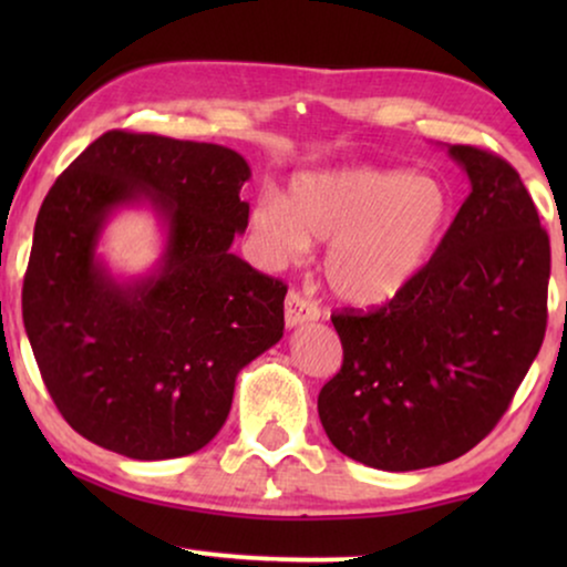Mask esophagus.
Segmentation results:
<instances>
[{
	"mask_svg": "<svg viewBox=\"0 0 567 567\" xmlns=\"http://www.w3.org/2000/svg\"><path fill=\"white\" fill-rule=\"evenodd\" d=\"M320 317V307L315 305L312 299H307L305 293L291 289L286 293V305H284V320L286 328H297L301 322H312Z\"/></svg>",
	"mask_w": 567,
	"mask_h": 567,
	"instance_id": "34e87169",
	"label": "esophagus"
}]
</instances>
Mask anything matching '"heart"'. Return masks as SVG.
Instances as JSON below:
<instances>
[{
	"instance_id": "b5f03b06",
	"label": "heart",
	"mask_w": 567,
	"mask_h": 567,
	"mask_svg": "<svg viewBox=\"0 0 567 567\" xmlns=\"http://www.w3.org/2000/svg\"><path fill=\"white\" fill-rule=\"evenodd\" d=\"M454 216L444 181L402 167H340L297 175L289 196L266 190L250 229L274 266L328 243L322 270L336 297L374 307L400 297L429 268Z\"/></svg>"
}]
</instances>
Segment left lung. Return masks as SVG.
<instances>
[{
	"label": "left lung",
	"mask_w": 567,
	"mask_h": 567,
	"mask_svg": "<svg viewBox=\"0 0 567 567\" xmlns=\"http://www.w3.org/2000/svg\"><path fill=\"white\" fill-rule=\"evenodd\" d=\"M470 177L429 268L371 312L332 315L343 367L317 410L338 452L408 472L467 454L506 413L547 330L549 237L498 154L454 144Z\"/></svg>",
	"instance_id": "obj_1"
}]
</instances>
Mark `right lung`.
<instances>
[{
	"label": "right lung",
	"instance_id": "1",
	"mask_svg": "<svg viewBox=\"0 0 567 567\" xmlns=\"http://www.w3.org/2000/svg\"><path fill=\"white\" fill-rule=\"evenodd\" d=\"M250 167L219 144L107 131L51 185L35 219L22 322L59 413L131 460L204 449L243 367L284 336L286 284L229 252L247 229ZM150 203L168 243L121 285L94 250L115 207Z\"/></svg>",
	"mask_w": 567,
	"mask_h": 567
}]
</instances>
